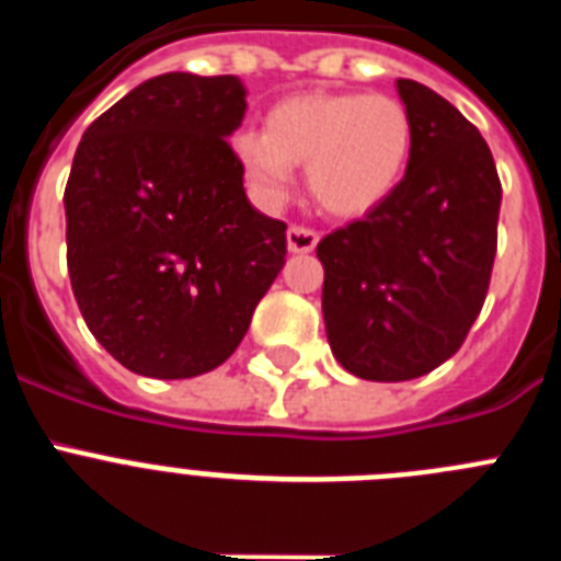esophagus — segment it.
I'll return each mask as SVG.
<instances>
[{
	"label": "esophagus",
	"mask_w": 561,
	"mask_h": 561,
	"mask_svg": "<svg viewBox=\"0 0 561 561\" xmlns=\"http://www.w3.org/2000/svg\"><path fill=\"white\" fill-rule=\"evenodd\" d=\"M317 241H320V236L314 230H309V227H289V232H286V247H289V252H311L317 247Z\"/></svg>",
	"instance_id": "esophagus-1"
}]
</instances>
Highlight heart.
<instances>
[{"label": "heart", "mask_w": 561, "mask_h": 561, "mask_svg": "<svg viewBox=\"0 0 561 561\" xmlns=\"http://www.w3.org/2000/svg\"><path fill=\"white\" fill-rule=\"evenodd\" d=\"M232 160L257 199L277 205L306 168L314 202L331 216H365L401 185L413 157V121L404 103L365 92H306L275 103L266 131L244 128Z\"/></svg>", "instance_id": "obj_1"}]
</instances>
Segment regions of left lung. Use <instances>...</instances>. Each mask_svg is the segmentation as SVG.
Listing matches in <instances>:
<instances>
[{"mask_svg": "<svg viewBox=\"0 0 561 561\" xmlns=\"http://www.w3.org/2000/svg\"><path fill=\"white\" fill-rule=\"evenodd\" d=\"M413 121L401 185L317 244L331 354L368 381H408L447 362L483 309L497 252L492 151L463 114L399 78Z\"/></svg>", "mask_w": 561, "mask_h": 561, "instance_id": "left-lung-1", "label": "left lung"}]
</instances>
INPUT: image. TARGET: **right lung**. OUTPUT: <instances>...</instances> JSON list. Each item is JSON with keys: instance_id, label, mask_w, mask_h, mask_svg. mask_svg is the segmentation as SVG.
<instances>
[{"instance_id": "1", "label": "right lung", "mask_w": 561, "mask_h": 561, "mask_svg": "<svg viewBox=\"0 0 561 561\" xmlns=\"http://www.w3.org/2000/svg\"><path fill=\"white\" fill-rule=\"evenodd\" d=\"M244 112L241 78L165 72L83 131L64 191L69 280L134 374L219 368L284 266L286 225L250 205L227 146Z\"/></svg>"}]
</instances>
